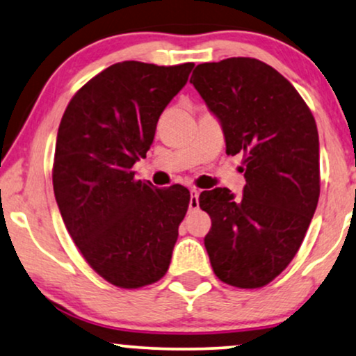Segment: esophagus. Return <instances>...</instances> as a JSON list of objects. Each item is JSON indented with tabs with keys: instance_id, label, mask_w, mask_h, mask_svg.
<instances>
[{
	"instance_id": "1",
	"label": "esophagus",
	"mask_w": 356,
	"mask_h": 356,
	"mask_svg": "<svg viewBox=\"0 0 356 356\" xmlns=\"http://www.w3.org/2000/svg\"><path fill=\"white\" fill-rule=\"evenodd\" d=\"M199 193H200L199 188L195 187L191 188V202H188V209L191 210L199 209Z\"/></svg>"
}]
</instances>
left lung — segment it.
<instances>
[{
    "mask_svg": "<svg viewBox=\"0 0 356 356\" xmlns=\"http://www.w3.org/2000/svg\"><path fill=\"white\" fill-rule=\"evenodd\" d=\"M191 83L217 115L228 156H241L246 186L204 191L199 205L211 218L205 235L220 281L258 289L291 263L321 195L318 133L312 111L276 69L258 58L199 64Z\"/></svg>",
    "mask_w": 356,
    "mask_h": 356,
    "instance_id": "1",
    "label": "left lung"
}]
</instances>
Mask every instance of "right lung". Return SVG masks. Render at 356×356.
I'll list each match as a JSON object with an SVG mask.
<instances>
[{
  "label": "right lung",
  "instance_id": "obj_1",
  "mask_svg": "<svg viewBox=\"0 0 356 356\" xmlns=\"http://www.w3.org/2000/svg\"><path fill=\"white\" fill-rule=\"evenodd\" d=\"M192 62L154 65L124 60L90 79L60 120L54 156L56 200L93 271L121 289L168 273L191 192L136 181L164 108L187 83Z\"/></svg>",
  "mask_w": 356,
  "mask_h": 356
}]
</instances>
